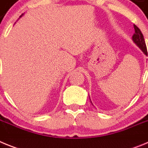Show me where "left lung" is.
<instances>
[{"label":"left lung","instance_id":"1","mask_svg":"<svg viewBox=\"0 0 148 148\" xmlns=\"http://www.w3.org/2000/svg\"><path fill=\"white\" fill-rule=\"evenodd\" d=\"M134 27V29H135V33L133 34V42L135 43L138 47L140 48L141 50L143 52L146 56H147V47H146L145 41V38H144V36L142 35L141 30L138 29V27H137L134 24L133 25Z\"/></svg>","mask_w":148,"mask_h":148}]
</instances>
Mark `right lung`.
<instances>
[{
  "label": "right lung",
  "mask_w": 148,
  "mask_h": 148,
  "mask_svg": "<svg viewBox=\"0 0 148 148\" xmlns=\"http://www.w3.org/2000/svg\"><path fill=\"white\" fill-rule=\"evenodd\" d=\"M23 15V14H22V15H21V16H20V18H21V16H22V15Z\"/></svg>",
  "instance_id": "obj_1"
}]
</instances>
